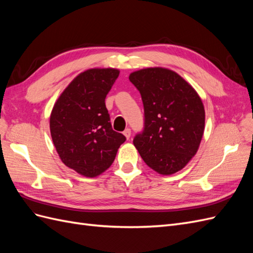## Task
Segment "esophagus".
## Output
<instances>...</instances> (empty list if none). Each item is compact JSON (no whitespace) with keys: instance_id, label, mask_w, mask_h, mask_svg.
Instances as JSON below:
<instances>
[{"instance_id":"34e87169","label":"esophagus","mask_w":253,"mask_h":253,"mask_svg":"<svg viewBox=\"0 0 253 253\" xmlns=\"http://www.w3.org/2000/svg\"><path fill=\"white\" fill-rule=\"evenodd\" d=\"M124 134H125V136L126 137V138L128 139L129 137H131V128H129V127H126V128L125 129V131H124Z\"/></svg>"}]
</instances>
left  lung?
Instances as JSON below:
<instances>
[{"mask_svg":"<svg viewBox=\"0 0 253 253\" xmlns=\"http://www.w3.org/2000/svg\"><path fill=\"white\" fill-rule=\"evenodd\" d=\"M143 103V127L133 143L153 170L170 175L197 152L205 128L200 96L179 75L167 68H145L128 77Z\"/></svg>","mask_w":253,"mask_h":253,"instance_id":"left-lung-1","label":"left lung"}]
</instances>
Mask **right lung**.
<instances>
[{
	"mask_svg": "<svg viewBox=\"0 0 253 253\" xmlns=\"http://www.w3.org/2000/svg\"><path fill=\"white\" fill-rule=\"evenodd\" d=\"M119 71L94 68L77 76L50 115V134L61 160L86 177L104 172L113 164L126 136L114 131L105 97Z\"/></svg>",
	"mask_w": 253,
	"mask_h": 253,
	"instance_id": "obj_1",
	"label": "right lung"
}]
</instances>
